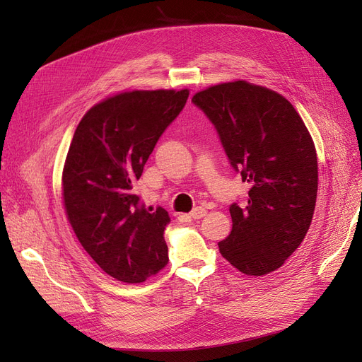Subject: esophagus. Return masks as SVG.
<instances>
[{"mask_svg":"<svg viewBox=\"0 0 362 362\" xmlns=\"http://www.w3.org/2000/svg\"><path fill=\"white\" fill-rule=\"evenodd\" d=\"M205 214H206V210H205V208H202V206H197V208H194V210L191 211V217H192L194 220L202 218Z\"/></svg>","mask_w":362,"mask_h":362,"instance_id":"obj_1","label":"esophagus"}]
</instances>
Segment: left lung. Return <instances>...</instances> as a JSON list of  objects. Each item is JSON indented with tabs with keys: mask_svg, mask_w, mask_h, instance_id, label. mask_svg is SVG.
<instances>
[{
	"mask_svg": "<svg viewBox=\"0 0 362 362\" xmlns=\"http://www.w3.org/2000/svg\"><path fill=\"white\" fill-rule=\"evenodd\" d=\"M192 103L251 186L243 206L230 205L232 232L218 250L245 274L272 273L295 252L313 220L318 165L310 132L286 98L245 81L201 90Z\"/></svg>",
	"mask_w": 362,
	"mask_h": 362,
	"instance_id": "1",
	"label": "left lung"
}]
</instances>
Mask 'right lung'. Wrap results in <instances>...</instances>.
<instances>
[{
  "instance_id": "right-lung-1",
  "label": "right lung",
  "mask_w": 362,
  "mask_h": 362,
  "mask_svg": "<svg viewBox=\"0 0 362 362\" xmlns=\"http://www.w3.org/2000/svg\"><path fill=\"white\" fill-rule=\"evenodd\" d=\"M189 90H133L92 107L74 132L63 171L67 218L85 251L124 283H142L168 261L164 208L133 192Z\"/></svg>"
}]
</instances>
